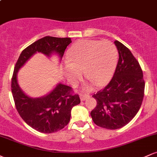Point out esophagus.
<instances>
[{
    "label": "esophagus",
    "instance_id": "esophagus-1",
    "mask_svg": "<svg viewBox=\"0 0 157 157\" xmlns=\"http://www.w3.org/2000/svg\"><path fill=\"white\" fill-rule=\"evenodd\" d=\"M89 97V96L88 94H80V100L81 101H84V100H86Z\"/></svg>",
    "mask_w": 157,
    "mask_h": 157
}]
</instances>
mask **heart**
Here are the masks:
<instances>
[{
  "instance_id": "1",
  "label": "heart",
  "mask_w": 157,
  "mask_h": 157,
  "mask_svg": "<svg viewBox=\"0 0 157 157\" xmlns=\"http://www.w3.org/2000/svg\"><path fill=\"white\" fill-rule=\"evenodd\" d=\"M67 58L63 64V71L72 86L82 80V71H85L88 80L97 86H102L112 79L117 63L118 52L110 41L81 40L71 46Z\"/></svg>"
}]
</instances>
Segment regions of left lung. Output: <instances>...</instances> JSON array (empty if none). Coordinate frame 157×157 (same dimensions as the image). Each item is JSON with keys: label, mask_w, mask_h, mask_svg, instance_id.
I'll use <instances>...</instances> for the list:
<instances>
[{"label": "left lung", "mask_w": 157, "mask_h": 157, "mask_svg": "<svg viewBox=\"0 0 157 157\" xmlns=\"http://www.w3.org/2000/svg\"><path fill=\"white\" fill-rule=\"evenodd\" d=\"M119 60L113 78L106 87L93 95L97 106L91 112L94 122L114 130L127 125L141 107L145 91L142 68L130 50L114 41Z\"/></svg>", "instance_id": "1"}]
</instances>
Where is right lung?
Instances as JSON below:
<instances>
[{
  "label": "right lung",
  "instance_id": "1",
  "mask_svg": "<svg viewBox=\"0 0 157 157\" xmlns=\"http://www.w3.org/2000/svg\"><path fill=\"white\" fill-rule=\"evenodd\" d=\"M71 43L70 37L46 36L35 41L21 52L14 68L12 79V93L20 116L30 127L39 132L51 134L63 129L71 118V109L80 103L77 94H71V88L59 82L47 94L40 97L27 95L20 87L17 73L36 53L46 57L58 56L62 60L64 52Z\"/></svg>",
  "mask_w": 157,
  "mask_h": 157
}]
</instances>
